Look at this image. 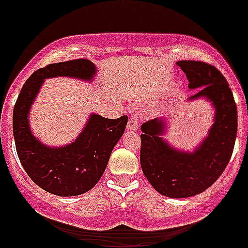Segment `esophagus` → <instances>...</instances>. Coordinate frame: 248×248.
Instances as JSON below:
<instances>
[{"label": "esophagus", "mask_w": 248, "mask_h": 248, "mask_svg": "<svg viewBox=\"0 0 248 248\" xmlns=\"http://www.w3.org/2000/svg\"><path fill=\"white\" fill-rule=\"evenodd\" d=\"M138 129H139V122H138V119L135 117H131L128 123V130L135 131Z\"/></svg>", "instance_id": "esophagus-1"}]
</instances>
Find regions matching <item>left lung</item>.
Masks as SVG:
<instances>
[{"mask_svg":"<svg viewBox=\"0 0 248 248\" xmlns=\"http://www.w3.org/2000/svg\"><path fill=\"white\" fill-rule=\"evenodd\" d=\"M190 89H199L189 100L209 99L215 107L214 124L192 153L176 150L161 135L166 123L151 119L141 125L140 164L151 186L174 199L201 194L217 180L231 159L237 135V108L233 94L217 68L200 61H180Z\"/></svg>","mask_w":248,"mask_h":248,"instance_id":"left-lung-1","label":"left lung"}]
</instances>
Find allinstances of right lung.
<instances>
[{
    "label": "right lung",
    "mask_w": 248,
    "mask_h": 248,
    "mask_svg": "<svg viewBox=\"0 0 248 248\" xmlns=\"http://www.w3.org/2000/svg\"><path fill=\"white\" fill-rule=\"evenodd\" d=\"M97 68L88 59L53 63L34 72L23 84L13 109V137L22 166L34 184L58 196H77L100 180L111 150L125 130L128 117L107 119L92 114L72 144L50 148L33 137L28 123L30 109L45 79L72 77L91 80Z\"/></svg>",
    "instance_id": "1"
}]
</instances>
